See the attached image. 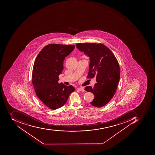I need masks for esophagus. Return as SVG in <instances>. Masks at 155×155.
<instances>
[{"mask_svg":"<svg viewBox=\"0 0 155 155\" xmlns=\"http://www.w3.org/2000/svg\"><path fill=\"white\" fill-rule=\"evenodd\" d=\"M78 90L80 91H81V92H84V88L83 87H78Z\"/></svg>","mask_w":155,"mask_h":155,"instance_id":"esophagus-1","label":"esophagus"}]
</instances>
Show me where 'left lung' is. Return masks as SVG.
<instances>
[{"instance_id":"left-lung-1","label":"left lung","mask_w":155,"mask_h":155,"mask_svg":"<svg viewBox=\"0 0 155 155\" xmlns=\"http://www.w3.org/2000/svg\"><path fill=\"white\" fill-rule=\"evenodd\" d=\"M76 46L89 58L87 78H95L97 82L93 87L89 86L84 89L94 94V100L90 103L102 107L116 93L120 76L118 61L110 50L102 44L77 43Z\"/></svg>"}]
</instances>
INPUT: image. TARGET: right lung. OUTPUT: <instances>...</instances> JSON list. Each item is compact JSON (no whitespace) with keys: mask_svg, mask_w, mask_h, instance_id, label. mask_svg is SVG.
<instances>
[{"mask_svg":"<svg viewBox=\"0 0 155 155\" xmlns=\"http://www.w3.org/2000/svg\"><path fill=\"white\" fill-rule=\"evenodd\" d=\"M75 48L74 45L49 44L36 57L32 82L37 97L45 106L56 110L66 103L75 88L58 83V76L63 69V61Z\"/></svg>","mask_w":155,"mask_h":155,"instance_id":"right-lung-1","label":"right lung"}]
</instances>
